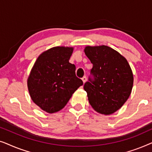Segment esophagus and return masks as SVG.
I'll list each match as a JSON object with an SVG mask.
<instances>
[{
	"instance_id": "obj_1",
	"label": "esophagus",
	"mask_w": 152,
	"mask_h": 152,
	"mask_svg": "<svg viewBox=\"0 0 152 152\" xmlns=\"http://www.w3.org/2000/svg\"><path fill=\"white\" fill-rule=\"evenodd\" d=\"M82 81H83V82H84V84L85 82H86V80H87V78H86V76H84V77H83L82 78Z\"/></svg>"
}]
</instances>
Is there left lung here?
<instances>
[{
  "instance_id": "8db88e82",
  "label": "left lung",
  "mask_w": 152,
  "mask_h": 152,
  "mask_svg": "<svg viewBox=\"0 0 152 152\" xmlns=\"http://www.w3.org/2000/svg\"><path fill=\"white\" fill-rule=\"evenodd\" d=\"M84 53L93 64L91 76L84 84L89 103L97 113L110 115L126 102L134 76L128 61L107 45L86 46Z\"/></svg>"
}]
</instances>
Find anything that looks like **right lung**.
I'll return each mask as SVG.
<instances>
[{
	"label": "right lung",
	"mask_w": 152,
	"mask_h": 152,
	"mask_svg": "<svg viewBox=\"0 0 152 152\" xmlns=\"http://www.w3.org/2000/svg\"><path fill=\"white\" fill-rule=\"evenodd\" d=\"M73 48L54 47L41 53L28 79L32 101L49 113L57 112L66 105L83 82L75 75V66L69 59Z\"/></svg>",
	"instance_id": "right-lung-1"
}]
</instances>
